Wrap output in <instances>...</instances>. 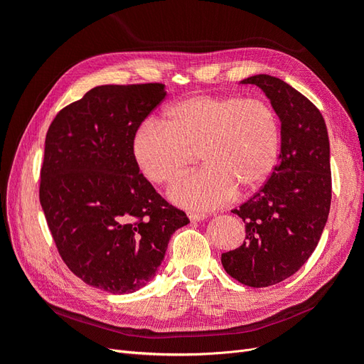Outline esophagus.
Segmentation results:
<instances>
[{
  "mask_svg": "<svg viewBox=\"0 0 364 364\" xmlns=\"http://www.w3.org/2000/svg\"><path fill=\"white\" fill-rule=\"evenodd\" d=\"M188 217L191 222H200V220L206 218V214L203 213H194V211H188Z\"/></svg>",
  "mask_w": 364,
  "mask_h": 364,
  "instance_id": "esophagus-1",
  "label": "esophagus"
}]
</instances>
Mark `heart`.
Masks as SVG:
<instances>
[{"instance_id":"b5f03b06","label":"heart","mask_w":364,"mask_h":364,"mask_svg":"<svg viewBox=\"0 0 364 364\" xmlns=\"http://www.w3.org/2000/svg\"><path fill=\"white\" fill-rule=\"evenodd\" d=\"M281 126L262 98L194 95L173 105L165 121L149 118L134 136V156L144 178L155 185L178 179L199 150L203 168L170 188L182 206L214 209L237 190H257L279 156Z\"/></svg>"}]
</instances>
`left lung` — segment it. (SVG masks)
I'll return each instance as SVG.
<instances>
[{"instance_id": "left-lung-1", "label": "left lung", "mask_w": 364, "mask_h": 364, "mask_svg": "<svg viewBox=\"0 0 364 364\" xmlns=\"http://www.w3.org/2000/svg\"><path fill=\"white\" fill-rule=\"evenodd\" d=\"M257 85L281 119V153L269 179L238 209L246 225L240 247L222 253L228 274L249 287L290 278L311 257L331 206L329 139L321 111L289 83L267 74Z\"/></svg>"}]
</instances>
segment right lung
Here are the masks:
<instances>
[{
  "label": "right lung",
  "mask_w": 364,
  "mask_h": 364,
  "mask_svg": "<svg viewBox=\"0 0 364 364\" xmlns=\"http://www.w3.org/2000/svg\"><path fill=\"white\" fill-rule=\"evenodd\" d=\"M165 95L162 83L97 86L48 127L39 200L60 258L95 289L142 287L174 230L190 223L139 173L132 149Z\"/></svg>",
  "instance_id": "right-lung-1"
}]
</instances>
